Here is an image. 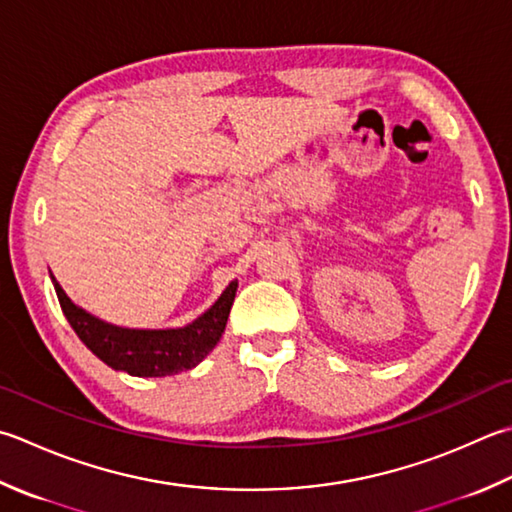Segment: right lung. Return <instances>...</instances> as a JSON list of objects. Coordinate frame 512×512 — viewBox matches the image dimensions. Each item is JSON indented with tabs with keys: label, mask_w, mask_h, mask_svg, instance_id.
<instances>
[{
	"label": "right lung",
	"mask_w": 512,
	"mask_h": 512,
	"mask_svg": "<svg viewBox=\"0 0 512 512\" xmlns=\"http://www.w3.org/2000/svg\"><path fill=\"white\" fill-rule=\"evenodd\" d=\"M53 284L59 306L77 337L104 364L135 377H166L195 368L222 337L237 290V282L230 284L202 317L184 328L133 330L88 315L86 310L70 302L55 277Z\"/></svg>",
	"instance_id": "obj_1"
}]
</instances>
